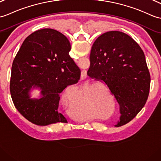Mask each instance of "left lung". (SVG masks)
Returning a JSON list of instances; mask_svg holds the SVG:
<instances>
[{
	"label": "left lung",
	"instance_id": "obj_1",
	"mask_svg": "<svg viewBox=\"0 0 161 161\" xmlns=\"http://www.w3.org/2000/svg\"><path fill=\"white\" fill-rule=\"evenodd\" d=\"M87 75L102 81L114 96L121 116L115 127L126 124L145 106L150 87V75L143 51L131 37L111 31L93 43Z\"/></svg>",
	"mask_w": 161,
	"mask_h": 161
}]
</instances>
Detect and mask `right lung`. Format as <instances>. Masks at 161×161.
<instances>
[{
  "label": "right lung",
  "mask_w": 161,
  "mask_h": 161,
  "mask_svg": "<svg viewBox=\"0 0 161 161\" xmlns=\"http://www.w3.org/2000/svg\"><path fill=\"white\" fill-rule=\"evenodd\" d=\"M70 44L62 33L42 29L29 35L22 43L12 67L10 92L18 112L34 124L45 126L68 123L58 111L61 93L77 83L81 70L70 57ZM33 89L41 91L31 98Z\"/></svg>",
  "instance_id": "add662e5"
}]
</instances>
